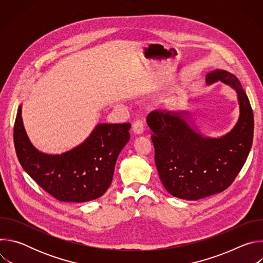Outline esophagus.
<instances>
[{"label":"esophagus","mask_w":263,"mask_h":263,"mask_svg":"<svg viewBox=\"0 0 263 263\" xmlns=\"http://www.w3.org/2000/svg\"><path fill=\"white\" fill-rule=\"evenodd\" d=\"M132 131H133L134 134H137V135L142 134V132H143V123H142V121L137 120L136 122H134V124L132 125Z\"/></svg>","instance_id":"34e87169"}]
</instances>
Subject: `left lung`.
<instances>
[{
    "instance_id": "left-lung-1",
    "label": "left lung",
    "mask_w": 263,
    "mask_h": 263,
    "mask_svg": "<svg viewBox=\"0 0 263 263\" xmlns=\"http://www.w3.org/2000/svg\"><path fill=\"white\" fill-rule=\"evenodd\" d=\"M220 81L237 96L235 126L218 137L204 135L189 110L152 111L146 118L152 130L155 164L164 189L174 197L196 201L223 192L242 168L253 143L254 117L240 81L233 73L214 69L207 85Z\"/></svg>"
}]
</instances>
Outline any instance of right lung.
Returning a JSON list of instances; mask_svg holds the SVG:
<instances>
[{
	"instance_id": "obj_1",
	"label": "right lung",
	"mask_w": 263,
	"mask_h": 263,
	"mask_svg": "<svg viewBox=\"0 0 263 263\" xmlns=\"http://www.w3.org/2000/svg\"><path fill=\"white\" fill-rule=\"evenodd\" d=\"M130 124H98L80 144L61 154L40 151L22 118L14 124V146L24 171L48 194L62 202L83 203L102 197L114 178L117 159L130 139Z\"/></svg>"
}]
</instances>
